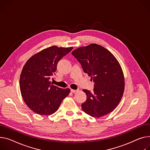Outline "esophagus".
Instances as JSON below:
<instances>
[{
  "label": "esophagus",
  "mask_w": 150,
  "mask_h": 150,
  "mask_svg": "<svg viewBox=\"0 0 150 150\" xmlns=\"http://www.w3.org/2000/svg\"><path fill=\"white\" fill-rule=\"evenodd\" d=\"M78 91V90H74V89H71V92H72V93H76V92Z\"/></svg>",
  "instance_id": "esophagus-1"
}]
</instances>
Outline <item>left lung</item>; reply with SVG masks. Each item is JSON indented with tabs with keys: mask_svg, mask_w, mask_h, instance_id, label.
<instances>
[{
	"mask_svg": "<svg viewBox=\"0 0 150 150\" xmlns=\"http://www.w3.org/2000/svg\"><path fill=\"white\" fill-rule=\"evenodd\" d=\"M72 54L95 83L92 92L83 90L87 99L81 104L83 110L95 117L112 112L120 102L124 91L123 72L116 58L96 44L79 47Z\"/></svg>",
	"mask_w": 150,
	"mask_h": 150,
	"instance_id": "8db88e82",
	"label": "left lung"
}]
</instances>
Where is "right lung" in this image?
Returning a JSON list of instances; mask_svg holds the SVG:
<instances>
[{
    "label": "right lung",
    "instance_id": "right-lung-1",
    "mask_svg": "<svg viewBox=\"0 0 150 150\" xmlns=\"http://www.w3.org/2000/svg\"><path fill=\"white\" fill-rule=\"evenodd\" d=\"M73 47L53 46L42 50L25 63L20 77V89L28 107L37 114L49 115L58 109L70 89L52 85L49 79L55 75L60 59Z\"/></svg>",
    "mask_w": 150,
    "mask_h": 150
}]
</instances>
